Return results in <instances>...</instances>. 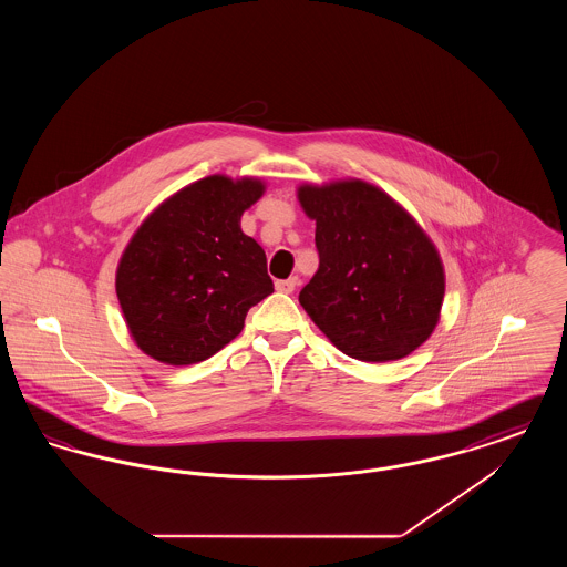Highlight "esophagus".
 Here are the masks:
<instances>
[{"label":"esophagus","mask_w":567,"mask_h":567,"mask_svg":"<svg viewBox=\"0 0 567 567\" xmlns=\"http://www.w3.org/2000/svg\"><path fill=\"white\" fill-rule=\"evenodd\" d=\"M299 285L297 278H287V280H276V291L280 293H293L296 287Z\"/></svg>","instance_id":"34e87169"}]
</instances>
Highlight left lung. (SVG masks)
Returning a JSON list of instances; mask_svg holds the SVG:
<instances>
[{
    "label": "left lung",
    "mask_w": 567,
    "mask_h": 567,
    "mask_svg": "<svg viewBox=\"0 0 567 567\" xmlns=\"http://www.w3.org/2000/svg\"><path fill=\"white\" fill-rule=\"evenodd\" d=\"M317 220L319 270L299 303L352 359L395 361L416 351L440 319L444 270L425 231L384 190L363 181L303 185Z\"/></svg>",
    "instance_id": "1"
}]
</instances>
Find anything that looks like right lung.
Instances as JSON below:
<instances>
[{
	"mask_svg": "<svg viewBox=\"0 0 567 567\" xmlns=\"http://www.w3.org/2000/svg\"><path fill=\"white\" fill-rule=\"evenodd\" d=\"M261 195V181L208 176L140 225L116 270V296L146 354L169 365L199 363L274 293L264 248L240 229Z\"/></svg>",
	"mask_w": 567,
	"mask_h": 567,
	"instance_id": "obj_1",
	"label": "right lung"
}]
</instances>
